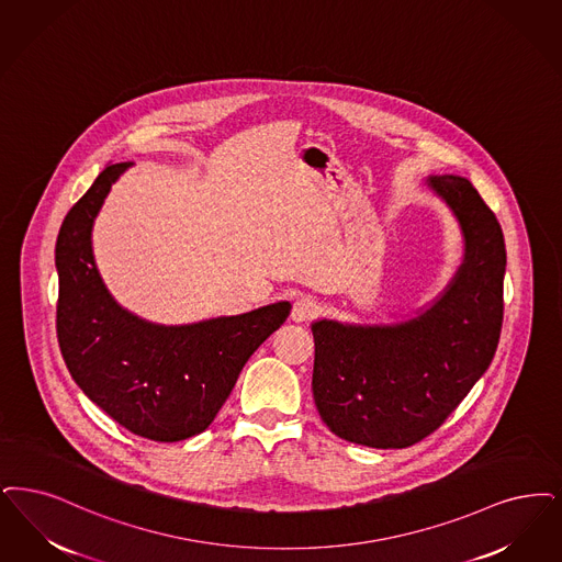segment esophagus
<instances>
[{"label": "esophagus", "mask_w": 562, "mask_h": 562, "mask_svg": "<svg viewBox=\"0 0 562 562\" xmlns=\"http://www.w3.org/2000/svg\"><path fill=\"white\" fill-rule=\"evenodd\" d=\"M317 314V303H315L314 296L310 294H301L294 299L291 310L292 322H307Z\"/></svg>", "instance_id": "obj_1"}]
</instances>
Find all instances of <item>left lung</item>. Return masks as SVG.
<instances>
[{
	"mask_svg": "<svg viewBox=\"0 0 562 562\" xmlns=\"http://www.w3.org/2000/svg\"><path fill=\"white\" fill-rule=\"evenodd\" d=\"M425 186L462 234V263L446 289L386 322H312L315 407L335 435L366 448H407L441 427L485 374L499 340L502 227L467 178L428 176Z\"/></svg>",
	"mask_w": 562,
	"mask_h": 562,
	"instance_id": "8db88e82",
	"label": "left lung"
}]
</instances>
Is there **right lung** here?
<instances>
[{"mask_svg":"<svg viewBox=\"0 0 562 562\" xmlns=\"http://www.w3.org/2000/svg\"><path fill=\"white\" fill-rule=\"evenodd\" d=\"M132 167L109 162L63 222L56 328L68 372L93 404L139 437L173 443L209 428L291 303L188 324H158L123 307L98 271L91 232L114 181Z\"/></svg>","mask_w":562,"mask_h":562,"instance_id":"add662e5","label":"right lung"}]
</instances>
